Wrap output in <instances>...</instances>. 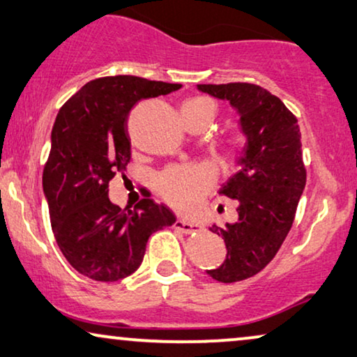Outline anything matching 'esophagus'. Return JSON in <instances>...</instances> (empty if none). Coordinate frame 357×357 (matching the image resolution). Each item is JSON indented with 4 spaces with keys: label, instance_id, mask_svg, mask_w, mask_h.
<instances>
[{
    "label": "esophagus",
    "instance_id": "esophagus-1",
    "mask_svg": "<svg viewBox=\"0 0 357 357\" xmlns=\"http://www.w3.org/2000/svg\"><path fill=\"white\" fill-rule=\"evenodd\" d=\"M174 228L181 229V231H183V233H185V234H189V233H197V231L202 229V227H200V225L192 223V222H185V220H181V218L176 220V223H174Z\"/></svg>",
    "mask_w": 357,
    "mask_h": 357
}]
</instances>
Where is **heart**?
<instances>
[{"label":"heart","mask_w":357,"mask_h":357,"mask_svg":"<svg viewBox=\"0 0 357 357\" xmlns=\"http://www.w3.org/2000/svg\"><path fill=\"white\" fill-rule=\"evenodd\" d=\"M215 113V103L207 97L188 98L181 105V118L202 119L210 123ZM231 149L239 147V135L236 134L229 140ZM213 184V172L207 163H189L172 167L160 174L157 185L160 194L169 205L181 212H194L200 207L205 194Z\"/></svg>","instance_id":"heart-1"}]
</instances>
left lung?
I'll list each match as a JSON object with an SVG mask.
<instances>
[{
    "instance_id": "8db88e82",
    "label": "left lung",
    "mask_w": 357,
    "mask_h": 357,
    "mask_svg": "<svg viewBox=\"0 0 357 357\" xmlns=\"http://www.w3.org/2000/svg\"><path fill=\"white\" fill-rule=\"evenodd\" d=\"M238 109L245 145L239 169L220 194L239 202L238 222L208 228L225 239L227 260L208 270L213 280L234 283L267 267L293 227L305 185L298 119L278 97L255 84H199Z\"/></svg>"
}]
</instances>
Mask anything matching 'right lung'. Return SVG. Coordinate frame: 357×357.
Segmentation results:
<instances>
[{
  "label": "right lung",
  "mask_w": 357,
  "mask_h": 357,
  "mask_svg": "<svg viewBox=\"0 0 357 357\" xmlns=\"http://www.w3.org/2000/svg\"><path fill=\"white\" fill-rule=\"evenodd\" d=\"M183 87L135 76L93 79L59 109L43 168L53 234L73 268L118 281L142 264L150 234L176 222L149 195L134 210L109 202L108 184L130 160L126 119L139 100Z\"/></svg>",
  "instance_id": "right-lung-1"
}]
</instances>
